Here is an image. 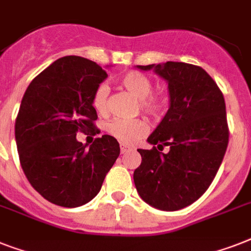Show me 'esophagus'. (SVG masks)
Wrapping results in <instances>:
<instances>
[{"instance_id":"esophagus-1","label":"esophagus","mask_w":251,"mask_h":251,"mask_svg":"<svg viewBox=\"0 0 251 251\" xmlns=\"http://www.w3.org/2000/svg\"><path fill=\"white\" fill-rule=\"evenodd\" d=\"M120 149H121V153H125V152H129L130 150V147L129 146H126V145H124V143H121V145H120Z\"/></svg>"}]
</instances>
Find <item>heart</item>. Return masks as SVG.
<instances>
[{"mask_svg":"<svg viewBox=\"0 0 251 251\" xmlns=\"http://www.w3.org/2000/svg\"><path fill=\"white\" fill-rule=\"evenodd\" d=\"M118 83L124 90L139 100L141 109L146 114L155 117L163 112L165 105L164 100L159 96L151 95L153 86L149 76H146L142 73L129 72L120 76ZM108 96H109V87L106 84H100L95 91L92 104L99 113H105L108 109ZM106 131L125 145H134L149 133V125L143 120H120L118 118L106 125Z\"/></svg>","mask_w":251,"mask_h":251,"instance_id":"1","label":"heart"}]
</instances>
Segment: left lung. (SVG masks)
<instances>
[{
    "label": "left lung",
    "mask_w": 251,
    "mask_h": 251,
    "mask_svg": "<svg viewBox=\"0 0 251 251\" xmlns=\"http://www.w3.org/2000/svg\"><path fill=\"white\" fill-rule=\"evenodd\" d=\"M167 80L169 109L147 138L152 150H138L134 183L147 204L161 211L190 206L208 189L226 155L229 131L226 101L202 68L185 62L137 66ZM165 145L167 154L160 153Z\"/></svg>",
    "instance_id": "obj_1"
}]
</instances>
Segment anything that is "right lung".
<instances>
[{"label":"right lung","instance_id":"1","mask_svg":"<svg viewBox=\"0 0 251 251\" xmlns=\"http://www.w3.org/2000/svg\"><path fill=\"white\" fill-rule=\"evenodd\" d=\"M106 72L83 57L66 56L29 83L15 121L22 169L35 190L61 207L94 199L120 155L116 138L102 135L90 147L78 130H95L92 99Z\"/></svg>","mask_w":251,"mask_h":251}]
</instances>
